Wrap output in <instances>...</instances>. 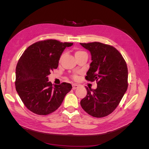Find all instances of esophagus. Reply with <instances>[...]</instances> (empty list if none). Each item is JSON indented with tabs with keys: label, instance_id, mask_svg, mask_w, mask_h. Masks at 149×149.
<instances>
[{
	"label": "esophagus",
	"instance_id": "34e87169",
	"mask_svg": "<svg viewBox=\"0 0 149 149\" xmlns=\"http://www.w3.org/2000/svg\"><path fill=\"white\" fill-rule=\"evenodd\" d=\"M72 87H73V89H76V88H78L79 87V86L76 84H73L72 85Z\"/></svg>",
	"mask_w": 149,
	"mask_h": 149
}]
</instances>
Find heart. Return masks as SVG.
I'll use <instances>...</instances> for the list:
<instances>
[{"label":"heart","mask_w":149,"mask_h":149,"mask_svg":"<svg viewBox=\"0 0 149 149\" xmlns=\"http://www.w3.org/2000/svg\"><path fill=\"white\" fill-rule=\"evenodd\" d=\"M85 53L84 52H83V51H81V50H77L76 51V52H75V56H77V55H80V54H82V53ZM63 57V55L61 56V58H60V60L62 59V58ZM73 79H77V76H76V74H74V75H73Z\"/></svg>","instance_id":"heart-1"}]
</instances>
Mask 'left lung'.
Listing matches in <instances>:
<instances>
[{
	"label": "left lung",
	"instance_id": "8db88e82",
	"mask_svg": "<svg viewBox=\"0 0 149 149\" xmlns=\"http://www.w3.org/2000/svg\"><path fill=\"white\" fill-rule=\"evenodd\" d=\"M91 53L92 62L86 76L89 81H97V88L87 89L81 101L83 109L95 118H103L119 105L128 87V70L118 49L100 42L81 43Z\"/></svg>",
	"mask_w": 149,
	"mask_h": 149
}]
</instances>
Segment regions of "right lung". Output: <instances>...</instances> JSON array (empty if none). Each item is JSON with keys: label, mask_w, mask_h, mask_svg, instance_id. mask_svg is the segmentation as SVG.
Instances as JSON below:
<instances>
[{"label": "right lung", "mask_w": 149, "mask_h": 149, "mask_svg": "<svg viewBox=\"0 0 149 149\" xmlns=\"http://www.w3.org/2000/svg\"><path fill=\"white\" fill-rule=\"evenodd\" d=\"M73 43L56 40L40 41L25 49L17 63L15 88L24 105L38 115L56 111L72 89L70 83L52 84L48 76L56 69L63 52Z\"/></svg>", "instance_id": "1"}]
</instances>
